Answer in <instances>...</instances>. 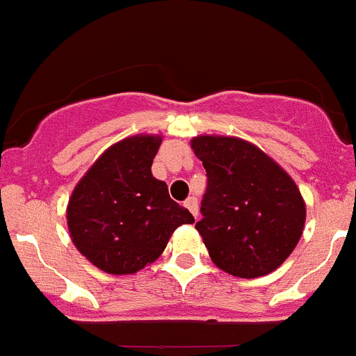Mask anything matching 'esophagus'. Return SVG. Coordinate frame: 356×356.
<instances>
[{
	"mask_svg": "<svg viewBox=\"0 0 356 356\" xmlns=\"http://www.w3.org/2000/svg\"><path fill=\"white\" fill-rule=\"evenodd\" d=\"M185 207H187L188 210H191V213H193L194 217L197 219V213H200V207H197V200L194 196L188 197L187 201H185Z\"/></svg>",
	"mask_w": 356,
	"mask_h": 356,
	"instance_id": "34e87169",
	"label": "esophagus"
}]
</instances>
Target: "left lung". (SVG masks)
<instances>
[{
  "label": "left lung",
  "mask_w": 356,
  "mask_h": 356,
  "mask_svg": "<svg viewBox=\"0 0 356 356\" xmlns=\"http://www.w3.org/2000/svg\"><path fill=\"white\" fill-rule=\"evenodd\" d=\"M191 146L209 178L196 229L212 262L238 278L278 269L303 234L307 209L298 185L248 140L200 135Z\"/></svg>",
  "instance_id": "1"
}]
</instances>
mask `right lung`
Returning a JSON list of instances; mask_svg holds the SVG:
<instances>
[{"label":"right lung","mask_w":356,"mask_h":356,"mask_svg":"<svg viewBox=\"0 0 356 356\" xmlns=\"http://www.w3.org/2000/svg\"><path fill=\"white\" fill-rule=\"evenodd\" d=\"M160 135H134L110 146L69 197L72 244L110 275H134L155 262L178 226L193 225L171 200L165 181L151 175Z\"/></svg>","instance_id":"1"}]
</instances>
